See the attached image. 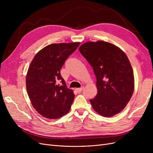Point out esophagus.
I'll return each instance as SVG.
<instances>
[{
  "mask_svg": "<svg viewBox=\"0 0 153 153\" xmlns=\"http://www.w3.org/2000/svg\"><path fill=\"white\" fill-rule=\"evenodd\" d=\"M83 89H84V87H80V88H78V89H76L75 90L78 92H81L82 91H83Z\"/></svg>",
  "mask_w": 153,
  "mask_h": 153,
  "instance_id": "34e87169",
  "label": "esophagus"
}]
</instances>
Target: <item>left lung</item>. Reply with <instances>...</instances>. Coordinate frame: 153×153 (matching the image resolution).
<instances>
[{
	"mask_svg": "<svg viewBox=\"0 0 153 153\" xmlns=\"http://www.w3.org/2000/svg\"><path fill=\"white\" fill-rule=\"evenodd\" d=\"M79 51L96 77L98 94L90 100L92 108L105 117L119 113L130 100L135 84L126 55L116 46L102 41L87 42Z\"/></svg>",
	"mask_w": 153,
	"mask_h": 153,
	"instance_id": "1",
	"label": "left lung"
}]
</instances>
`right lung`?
I'll return each instance as SVG.
<instances>
[{
	"instance_id": "1",
	"label": "right lung",
	"mask_w": 153,
	"mask_h": 153,
	"mask_svg": "<svg viewBox=\"0 0 153 153\" xmlns=\"http://www.w3.org/2000/svg\"><path fill=\"white\" fill-rule=\"evenodd\" d=\"M80 43L51 44L35 55L27 71L26 87L33 107L42 116L61 117L71 108L75 98L61 75L66 60Z\"/></svg>"
}]
</instances>
